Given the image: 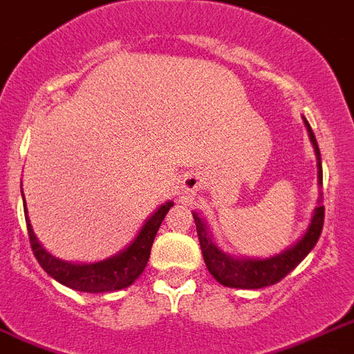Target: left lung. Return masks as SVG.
<instances>
[{
    "instance_id": "8db88e82",
    "label": "left lung",
    "mask_w": 354,
    "mask_h": 354,
    "mask_svg": "<svg viewBox=\"0 0 354 354\" xmlns=\"http://www.w3.org/2000/svg\"><path fill=\"white\" fill-rule=\"evenodd\" d=\"M304 126L308 129V137L312 147L315 150V159H317V183L319 187L323 185V169H321V153L315 135L310 128L308 120L303 117ZM196 225V234L201 241L202 256L206 261L207 271L213 274V279L221 282L226 288H239V290H260L266 286H273L290 274L301 261L310 254L315 243L319 239L321 230H323V219H325V206H323V193H319L317 206L314 209V215L310 219V225L306 228L301 239L293 243L291 247L282 250L280 254H274L271 258H236V256L226 254L219 245L213 239L212 232L204 223V219L198 217V213L193 212Z\"/></svg>"
}]
</instances>
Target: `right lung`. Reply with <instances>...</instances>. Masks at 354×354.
I'll list each match as a JSON object with an SVG mask.
<instances>
[{"label": "right lung", "mask_w": 354, "mask_h": 354, "mask_svg": "<svg viewBox=\"0 0 354 354\" xmlns=\"http://www.w3.org/2000/svg\"><path fill=\"white\" fill-rule=\"evenodd\" d=\"M24 196V193H21ZM26 202V201H24ZM174 202H163L156 212L145 221L139 234L129 243L128 247L120 250L118 254L107 258V260L94 261V263H72L64 261L50 254L48 250L40 245L39 237L35 236L33 226L27 217V206L24 204L26 212L27 232H29V241L33 249L35 258L39 260L40 267L51 279H55L66 288L77 291H87V293H105V291H118L128 288L141 277L145 267L150 258L153 237L158 234L159 226L165 219L167 212L171 209Z\"/></svg>", "instance_id": "right-lung-1"}]
</instances>
